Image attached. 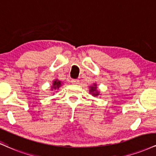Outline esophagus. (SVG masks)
Returning <instances> with one entry per match:
<instances>
[{
	"instance_id": "34e87169",
	"label": "esophagus",
	"mask_w": 156,
	"mask_h": 156,
	"mask_svg": "<svg viewBox=\"0 0 156 156\" xmlns=\"http://www.w3.org/2000/svg\"><path fill=\"white\" fill-rule=\"evenodd\" d=\"M78 82H79V80H78V79L71 80V83H72L73 84H77V83H78Z\"/></svg>"
}]
</instances>
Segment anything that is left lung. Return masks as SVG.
<instances>
[{
    "label": "left lung",
    "instance_id": "1",
    "mask_svg": "<svg viewBox=\"0 0 156 156\" xmlns=\"http://www.w3.org/2000/svg\"><path fill=\"white\" fill-rule=\"evenodd\" d=\"M89 88H90L89 93H91L94 97L98 96L99 92L97 90V85H96V83H94V85L91 86H90Z\"/></svg>",
    "mask_w": 156,
    "mask_h": 156
}]
</instances>
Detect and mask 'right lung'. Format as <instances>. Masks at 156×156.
<instances>
[{"label": "right lung", "mask_w": 156, "mask_h": 156, "mask_svg": "<svg viewBox=\"0 0 156 156\" xmlns=\"http://www.w3.org/2000/svg\"><path fill=\"white\" fill-rule=\"evenodd\" d=\"M61 86H62L61 81H60V80H59L56 79V80H54L53 85H52V86H51V89L52 90H53V89H55V90L58 89Z\"/></svg>", "instance_id": "obj_1"}]
</instances>
